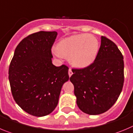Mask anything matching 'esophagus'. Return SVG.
<instances>
[{
	"instance_id": "obj_1",
	"label": "esophagus",
	"mask_w": 133,
	"mask_h": 133,
	"mask_svg": "<svg viewBox=\"0 0 133 133\" xmlns=\"http://www.w3.org/2000/svg\"><path fill=\"white\" fill-rule=\"evenodd\" d=\"M72 74H73V72H72V69H69V76H71Z\"/></svg>"
}]
</instances>
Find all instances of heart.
<instances>
[{
	"label": "heart",
	"instance_id": "1",
	"mask_svg": "<svg viewBox=\"0 0 133 133\" xmlns=\"http://www.w3.org/2000/svg\"><path fill=\"white\" fill-rule=\"evenodd\" d=\"M99 50V41L90 34H76L63 39L57 45L55 53L69 57L75 67L84 68L96 59Z\"/></svg>",
	"mask_w": 133,
	"mask_h": 133
}]
</instances>
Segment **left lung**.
<instances>
[{"label": "left lung", "mask_w": 133, "mask_h": 133, "mask_svg": "<svg viewBox=\"0 0 133 133\" xmlns=\"http://www.w3.org/2000/svg\"><path fill=\"white\" fill-rule=\"evenodd\" d=\"M72 71L70 80L75 87L76 103L84 113L103 114L117 100L124 83L123 56L111 40L102 36L94 63Z\"/></svg>", "instance_id": "left-lung-1"}]
</instances>
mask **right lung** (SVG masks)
Instances as JSON below:
<instances>
[{"label":"right lung","mask_w":133,"mask_h":133,"mask_svg":"<svg viewBox=\"0 0 133 133\" xmlns=\"http://www.w3.org/2000/svg\"><path fill=\"white\" fill-rule=\"evenodd\" d=\"M56 31H38L17 45L8 70L14 100L28 114L43 117L57 107L62 86L69 79V67L52 63Z\"/></svg>","instance_id":"add662e5"}]
</instances>
